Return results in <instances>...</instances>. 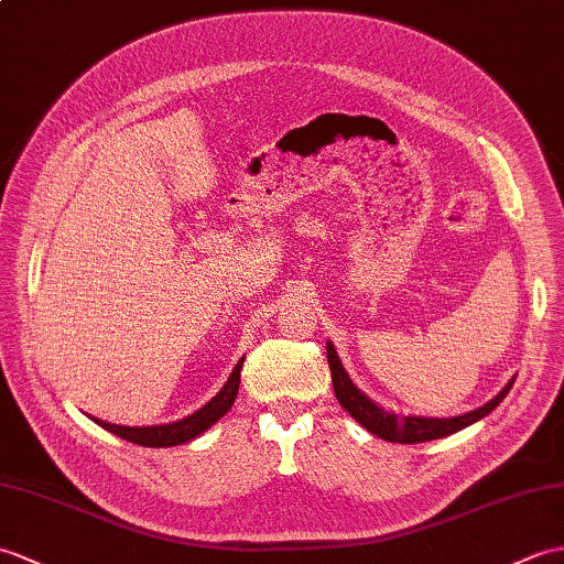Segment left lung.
I'll use <instances>...</instances> for the list:
<instances>
[{
  "instance_id": "8db88e82",
  "label": "left lung",
  "mask_w": 564,
  "mask_h": 564,
  "mask_svg": "<svg viewBox=\"0 0 564 564\" xmlns=\"http://www.w3.org/2000/svg\"><path fill=\"white\" fill-rule=\"evenodd\" d=\"M326 360H329L332 368V382H334V394L338 399V403L350 413V417L370 430L372 435L382 437L387 442H399V444H417V442H430V440H440L454 435L468 425H474L478 421H482L488 413H492L500 401L509 394L512 389L517 375L509 379L505 384V389L500 394L492 397L488 403H482L480 409L468 411L464 415H454V417H425V415H399L394 411H384L382 405L375 403L365 391H360L352 379L348 377L341 358L334 348L332 341H326Z\"/></svg>"
}]
</instances>
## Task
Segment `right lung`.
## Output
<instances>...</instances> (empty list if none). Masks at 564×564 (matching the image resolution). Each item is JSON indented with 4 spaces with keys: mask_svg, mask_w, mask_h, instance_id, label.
Segmentation results:
<instances>
[{
    "mask_svg": "<svg viewBox=\"0 0 564 564\" xmlns=\"http://www.w3.org/2000/svg\"><path fill=\"white\" fill-rule=\"evenodd\" d=\"M245 358L238 360L235 365L228 382L223 384L218 394L204 403L199 411H194L187 417H180L175 423H163V425H147V427H129V425H115V423H105L100 417L90 415V421L98 423L112 435L122 437L127 442L141 444V447H177V444L192 442L194 437H199L202 432H206L214 423H218L223 415L230 411V405L235 403V397H238L240 389V370H242Z\"/></svg>",
    "mask_w": 564,
    "mask_h": 564,
    "instance_id": "add662e5",
    "label": "right lung"
}]
</instances>
